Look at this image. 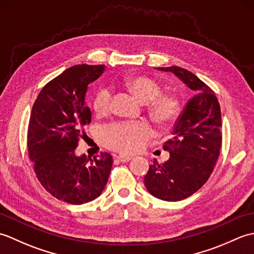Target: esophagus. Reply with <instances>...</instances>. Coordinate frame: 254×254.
<instances>
[{"label":"esophagus","instance_id":"34e87169","mask_svg":"<svg viewBox=\"0 0 254 254\" xmlns=\"http://www.w3.org/2000/svg\"><path fill=\"white\" fill-rule=\"evenodd\" d=\"M117 159L120 160L121 163H127V161H130L132 159V157H130V156H126V155H118Z\"/></svg>","mask_w":254,"mask_h":254}]
</instances>
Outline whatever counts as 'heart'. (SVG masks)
<instances>
[{
	"mask_svg": "<svg viewBox=\"0 0 254 254\" xmlns=\"http://www.w3.org/2000/svg\"><path fill=\"white\" fill-rule=\"evenodd\" d=\"M123 84L131 93L143 102H148V112L160 127H168L180 112V101L171 94H161L163 87L156 80L143 75L127 76ZM111 90L108 87L97 89L93 99L94 111L105 116L110 111ZM153 128L148 123L122 122L113 123L102 131L107 146L124 154H132L141 149L143 143L152 136Z\"/></svg>",
	"mask_w": 254,
	"mask_h": 254,
	"instance_id": "obj_1",
	"label": "heart"
}]
</instances>
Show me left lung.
<instances>
[{
  "mask_svg": "<svg viewBox=\"0 0 254 254\" xmlns=\"http://www.w3.org/2000/svg\"><path fill=\"white\" fill-rule=\"evenodd\" d=\"M157 69L174 73L193 93L174 127V137L164 145L169 159L161 165L154 160L144 178L153 196L177 202L195 193L212 175L222 146V115L215 93L196 75L179 66Z\"/></svg>",
  "mask_w": 254,
  "mask_h": 254,
  "instance_id": "left-lung-1",
  "label": "left lung"
}]
</instances>
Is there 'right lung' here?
Returning a JSON list of instances; mask_svg holds the SVG:
<instances>
[{
  "label": "right lung",
  "mask_w": 254,
  "mask_h": 254,
  "mask_svg": "<svg viewBox=\"0 0 254 254\" xmlns=\"http://www.w3.org/2000/svg\"><path fill=\"white\" fill-rule=\"evenodd\" d=\"M105 71V65H74L50 80L32 106L27 147L38 180L51 195L80 205L98 197L109 178L112 157L77 156L83 127L91 122L85 105L88 85Z\"/></svg>",
  "instance_id": "add662e5"
}]
</instances>
